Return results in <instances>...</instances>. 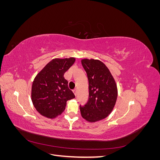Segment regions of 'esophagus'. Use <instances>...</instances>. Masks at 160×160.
Here are the masks:
<instances>
[{
    "label": "esophagus",
    "mask_w": 160,
    "mask_h": 160,
    "mask_svg": "<svg viewBox=\"0 0 160 160\" xmlns=\"http://www.w3.org/2000/svg\"><path fill=\"white\" fill-rule=\"evenodd\" d=\"M73 93H74L75 95L77 96V89H75V90L73 91Z\"/></svg>",
    "instance_id": "34e87169"
}]
</instances>
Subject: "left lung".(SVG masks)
Masks as SVG:
<instances>
[{
	"label": "left lung",
	"mask_w": 160,
	"mask_h": 160,
	"mask_svg": "<svg viewBox=\"0 0 160 160\" xmlns=\"http://www.w3.org/2000/svg\"><path fill=\"white\" fill-rule=\"evenodd\" d=\"M88 74L89 100L80 106L81 115L87 122L95 123L104 119L113 111L118 98L117 83L103 62L94 59H81Z\"/></svg>",
	"instance_id": "1"
}]
</instances>
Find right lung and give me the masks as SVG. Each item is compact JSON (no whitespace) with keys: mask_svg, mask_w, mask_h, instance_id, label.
I'll list each match as a JSON object with an SVG mask.
<instances>
[{"mask_svg":"<svg viewBox=\"0 0 160 160\" xmlns=\"http://www.w3.org/2000/svg\"><path fill=\"white\" fill-rule=\"evenodd\" d=\"M75 59V57L53 59L34 79L31 100L36 110L43 117L56 118L65 109L67 101L75 98L63 75Z\"/></svg>","mask_w":160,"mask_h":160,"instance_id":"obj_1","label":"right lung"}]
</instances>
